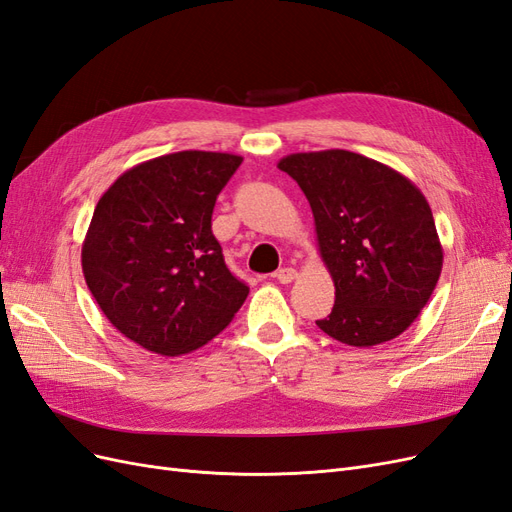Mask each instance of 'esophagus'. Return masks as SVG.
Returning <instances> with one entry per match:
<instances>
[{
    "label": "esophagus",
    "mask_w": 512,
    "mask_h": 512,
    "mask_svg": "<svg viewBox=\"0 0 512 512\" xmlns=\"http://www.w3.org/2000/svg\"><path fill=\"white\" fill-rule=\"evenodd\" d=\"M297 269H292V267H284V269H280V271H277L275 273V277H277V280H280L282 284H290V282H294V280H297Z\"/></svg>",
    "instance_id": "obj_1"
}]
</instances>
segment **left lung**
<instances>
[{
	"label": "left lung",
	"mask_w": 512,
	"mask_h": 512,
	"mask_svg": "<svg viewBox=\"0 0 512 512\" xmlns=\"http://www.w3.org/2000/svg\"><path fill=\"white\" fill-rule=\"evenodd\" d=\"M277 168L309 200L335 284V305L318 327L356 348L404 333L427 305L444 260L423 192L395 168L346 149L290 153Z\"/></svg>",
	"instance_id": "obj_1"
}]
</instances>
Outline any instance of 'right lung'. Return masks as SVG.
Listing matches in <instances>:
<instances>
[{"mask_svg":"<svg viewBox=\"0 0 512 512\" xmlns=\"http://www.w3.org/2000/svg\"><path fill=\"white\" fill-rule=\"evenodd\" d=\"M243 162L177 151L126 170L98 200L83 241L87 288L113 327L162 356L222 333L247 299L211 232L215 200Z\"/></svg>","mask_w":512,"mask_h":512,"instance_id":"add662e5","label":"right lung"}]
</instances>
